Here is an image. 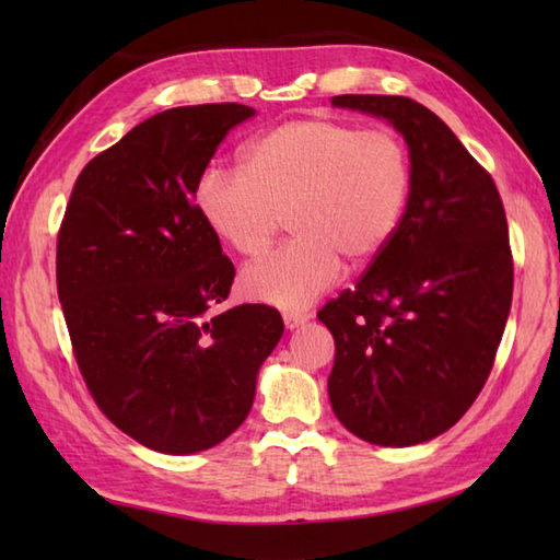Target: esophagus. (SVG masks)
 <instances>
[{"label": "esophagus", "instance_id": "obj_1", "mask_svg": "<svg viewBox=\"0 0 560 560\" xmlns=\"http://www.w3.org/2000/svg\"><path fill=\"white\" fill-rule=\"evenodd\" d=\"M307 319H311V313H299V311H287L283 313V325H287L289 329H295L305 325Z\"/></svg>", "mask_w": 560, "mask_h": 560}]
</instances>
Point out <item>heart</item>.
<instances>
[{
  "label": "heart",
  "mask_w": 560,
  "mask_h": 560,
  "mask_svg": "<svg viewBox=\"0 0 560 560\" xmlns=\"http://www.w3.org/2000/svg\"><path fill=\"white\" fill-rule=\"evenodd\" d=\"M411 187L409 156L392 129L301 117L267 129L243 151V171L207 168L195 201L211 233L259 257L289 213L293 241L249 265L253 301L305 307L335 287L347 257L368 265L395 235Z\"/></svg>",
  "instance_id": "1"
}]
</instances>
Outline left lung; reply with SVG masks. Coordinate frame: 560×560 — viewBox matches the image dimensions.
<instances>
[{"instance_id":"8db88e82","label":"left lung","mask_w":560,"mask_h":560,"mask_svg":"<svg viewBox=\"0 0 560 560\" xmlns=\"http://www.w3.org/2000/svg\"><path fill=\"white\" fill-rule=\"evenodd\" d=\"M397 129L411 187L395 235L355 289L317 313L335 337L327 387L365 443L407 447L455 425L479 397L513 303V253L493 177L425 105L335 96Z\"/></svg>"}]
</instances>
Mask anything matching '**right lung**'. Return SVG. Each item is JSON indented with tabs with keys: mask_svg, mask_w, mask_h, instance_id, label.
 I'll use <instances>...</instances> for the list:
<instances>
[{
	"mask_svg": "<svg viewBox=\"0 0 560 560\" xmlns=\"http://www.w3.org/2000/svg\"><path fill=\"white\" fill-rule=\"evenodd\" d=\"M255 110L171 108L77 177L57 235V293L98 409L165 455L229 438L253 409L259 365L283 335L269 305H235V277L195 205L223 137Z\"/></svg>",
	"mask_w": 560,
	"mask_h": 560,
	"instance_id": "right-lung-1",
	"label": "right lung"
}]
</instances>
